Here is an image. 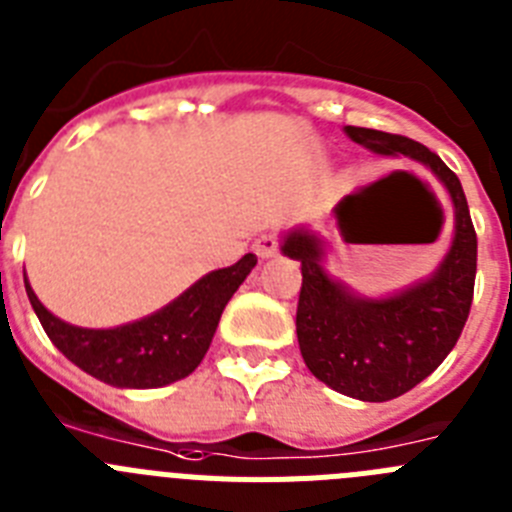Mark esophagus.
<instances>
[{
  "label": "esophagus",
  "instance_id": "obj_1",
  "mask_svg": "<svg viewBox=\"0 0 512 512\" xmlns=\"http://www.w3.org/2000/svg\"><path fill=\"white\" fill-rule=\"evenodd\" d=\"M277 248H279L277 235H271V233L259 235V238L253 241V251H256V256H259V259H271V256L277 253Z\"/></svg>",
  "mask_w": 512,
  "mask_h": 512
}]
</instances>
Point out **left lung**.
<instances>
[{
  "instance_id": "8db88e82",
  "label": "left lung",
  "mask_w": 512,
  "mask_h": 512,
  "mask_svg": "<svg viewBox=\"0 0 512 512\" xmlns=\"http://www.w3.org/2000/svg\"><path fill=\"white\" fill-rule=\"evenodd\" d=\"M343 133L377 156H405L428 169L454 207V238L436 269L382 297L359 295L333 277L315 230L297 225L279 243L284 256L302 264L297 341L307 369L341 395L387 402L436 372L459 341L472 307L477 233L459 176L423 143L354 125Z\"/></svg>"
}]
</instances>
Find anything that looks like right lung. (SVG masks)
Wrapping results in <instances>:
<instances>
[{
    "mask_svg": "<svg viewBox=\"0 0 512 512\" xmlns=\"http://www.w3.org/2000/svg\"><path fill=\"white\" fill-rule=\"evenodd\" d=\"M256 256L217 269L146 318L117 328H81L56 318L25 277L27 297L40 325L69 361L94 379L122 390H153L189 377L205 359L220 315L235 289L246 282Z\"/></svg>",
    "mask_w": 512,
    "mask_h": 512,
    "instance_id": "obj_1",
    "label": "right lung"
}]
</instances>
